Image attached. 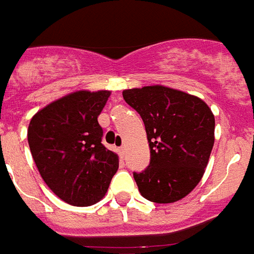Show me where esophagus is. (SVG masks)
<instances>
[{
	"label": "esophagus",
	"mask_w": 254,
	"mask_h": 254,
	"mask_svg": "<svg viewBox=\"0 0 254 254\" xmlns=\"http://www.w3.org/2000/svg\"><path fill=\"white\" fill-rule=\"evenodd\" d=\"M124 153H126V147H119V156H120V159H124Z\"/></svg>",
	"instance_id": "obj_1"
}]
</instances>
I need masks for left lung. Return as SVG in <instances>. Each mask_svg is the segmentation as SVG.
<instances>
[{"label":"left lung","mask_w":254,"mask_h":254,"mask_svg":"<svg viewBox=\"0 0 254 254\" xmlns=\"http://www.w3.org/2000/svg\"><path fill=\"white\" fill-rule=\"evenodd\" d=\"M124 101L141 115L150 163L134 172L142 197L170 204L186 197L201 181L215 142V116L195 95L165 86L123 91Z\"/></svg>","instance_id":"8db88e82"}]
</instances>
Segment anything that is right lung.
<instances>
[{"instance_id":"right-lung-1","label":"right lung","mask_w":254,"mask_h":254,"mask_svg":"<svg viewBox=\"0 0 254 254\" xmlns=\"http://www.w3.org/2000/svg\"><path fill=\"white\" fill-rule=\"evenodd\" d=\"M111 91L79 90L32 116L27 136L39 174L53 193L73 206L105 195L119 157L101 143L98 116Z\"/></svg>"}]
</instances>
